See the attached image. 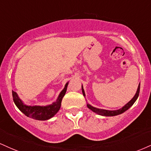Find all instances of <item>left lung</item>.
I'll list each match as a JSON object with an SVG mask.
<instances>
[{
    "instance_id": "1",
    "label": "left lung",
    "mask_w": 151,
    "mask_h": 151,
    "mask_svg": "<svg viewBox=\"0 0 151 151\" xmlns=\"http://www.w3.org/2000/svg\"><path fill=\"white\" fill-rule=\"evenodd\" d=\"M81 90H82V93L83 96H86V94H85V92H84V90H83V86L81 85ZM139 91H140V83L139 84V86H138L137 88V92H136L135 95L133 98H132V100H131L130 101H129V102L127 103L126 105H124V106L122 107V108H121L120 109H119V110H104V109H101V108H95V107L92 106L91 105H90L89 103H87V107H88V108L90 109L91 110H92L93 112H95V113L98 114V115H102V116H106V117H111V116H116V115H120V114L123 113V112H124L125 111H127V110H128L129 108H130L133 105V104L134 103L136 102V101H137L138 97H139Z\"/></svg>"
}]
</instances>
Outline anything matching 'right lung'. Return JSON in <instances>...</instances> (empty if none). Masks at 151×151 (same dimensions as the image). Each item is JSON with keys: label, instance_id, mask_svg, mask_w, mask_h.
Masks as SVG:
<instances>
[{"label": "right lung", "instance_id": "1", "mask_svg": "<svg viewBox=\"0 0 151 151\" xmlns=\"http://www.w3.org/2000/svg\"><path fill=\"white\" fill-rule=\"evenodd\" d=\"M68 83L67 82L65 85L64 88L60 93L58 99L55 102L52 104L48 105H28L24 104L23 101L19 99L18 94L12 91V98L13 101L16 106L17 107L22 113L24 114L27 117L32 118L36 120H48L56 115L59 111L61 107V102L63 98L65 95L68 88Z\"/></svg>", "mask_w": 151, "mask_h": 151}]
</instances>
